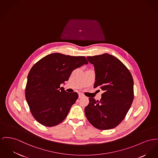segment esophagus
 I'll list each match as a JSON object with an SVG mask.
<instances>
[{"instance_id": "obj_1", "label": "esophagus", "mask_w": 158, "mask_h": 158, "mask_svg": "<svg viewBox=\"0 0 158 158\" xmlns=\"http://www.w3.org/2000/svg\"><path fill=\"white\" fill-rule=\"evenodd\" d=\"M83 96V95L82 94H80V93L78 94V98H82Z\"/></svg>"}]
</instances>
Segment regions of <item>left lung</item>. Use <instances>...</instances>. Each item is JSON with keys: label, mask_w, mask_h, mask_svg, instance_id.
<instances>
[{"label": "left lung", "mask_w": 158, "mask_h": 158, "mask_svg": "<svg viewBox=\"0 0 158 158\" xmlns=\"http://www.w3.org/2000/svg\"><path fill=\"white\" fill-rule=\"evenodd\" d=\"M87 59L95 67L94 88L98 87L104 92L99 101L89 98L85 114L96 128L113 129L125 118L132 105L134 96L132 76L123 63L109 54Z\"/></svg>", "instance_id": "left-lung-1"}]
</instances>
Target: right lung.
Here are the masks:
<instances>
[{
  "label": "right lung",
  "mask_w": 158,
  "mask_h": 158,
  "mask_svg": "<svg viewBox=\"0 0 158 158\" xmlns=\"http://www.w3.org/2000/svg\"><path fill=\"white\" fill-rule=\"evenodd\" d=\"M88 62L84 56L50 54L32 66L27 76L25 96L32 116L42 125L56 126L66 117L78 98L60 85L74 69Z\"/></svg>",
  "instance_id": "right-lung-1"
}]
</instances>
